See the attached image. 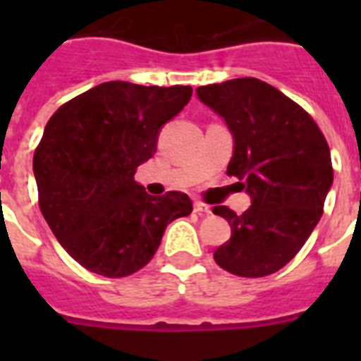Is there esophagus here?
I'll return each mask as SVG.
<instances>
[{"label": "esophagus", "mask_w": 361, "mask_h": 361, "mask_svg": "<svg viewBox=\"0 0 361 361\" xmlns=\"http://www.w3.org/2000/svg\"><path fill=\"white\" fill-rule=\"evenodd\" d=\"M195 214L208 215V214H212V209H209V206H206V204L195 202Z\"/></svg>", "instance_id": "esophagus-1"}]
</instances>
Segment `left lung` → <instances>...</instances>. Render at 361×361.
<instances>
[{
  "mask_svg": "<svg viewBox=\"0 0 361 361\" xmlns=\"http://www.w3.org/2000/svg\"><path fill=\"white\" fill-rule=\"evenodd\" d=\"M197 97L225 120L234 140L226 174L251 198L241 215L214 208L232 231L215 262L240 277L275 274L322 217L334 183L328 142L300 104L258 78L200 86Z\"/></svg>",
  "mask_w": 361,
  "mask_h": 361,
  "instance_id": "1",
  "label": "left lung"
}]
</instances>
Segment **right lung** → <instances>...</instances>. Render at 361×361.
<instances>
[{"instance_id": "1", "label": "right lung", "mask_w": 361, "mask_h": 361, "mask_svg": "<svg viewBox=\"0 0 361 361\" xmlns=\"http://www.w3.org/2000/svg\"><path fill=\"white\" fill-rule=\"evenodd\" d=\"M191 86L112 80L59 106L33 155L42 217L65 251L93 274L144 268L164 228L192 212L185 192L152 197L135 181L163 125L183 110Z\"/></svg>"}]
</instances>
